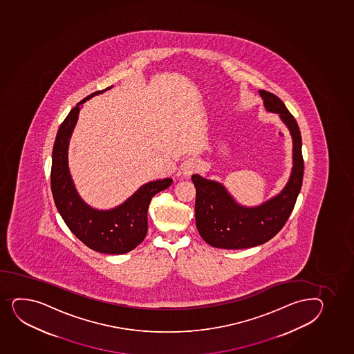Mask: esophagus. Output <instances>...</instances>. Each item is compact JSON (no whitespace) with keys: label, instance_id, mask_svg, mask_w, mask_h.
I'll list each match as a JSON object with an SVG mask.
<instances>
[{"label":"esophagus","instance_id":"esophagus-1","mask_svg":"<svg viewBox=\"0 0 354 354\" xmlns=\"http://www.w3.org/2000/svg\"><path fill=\"white\" fill-rule=\"evenodd\" d=\"M198 168H200V162H198V160L194 159V158L185 160L183 164H181V171L187 178H189L190 175L194 174Z\"/></svg>","mask_w":354,"mask_h":354}]
</instances>
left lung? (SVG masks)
I'll list each match as a JSON object with an SVG mask.
<instances>
[{"instance_id":"8db88e82","label":"left lung","mask_w":354,"mask_h":354,"mask_svg":"<svg viewBox=\"0 0 354 354\" xmlns=\"http://www.w3.org/2000/svg\"><path fill=\"white\" fill-rule=\"evenodd\" d=\"M259 92L266 110L277 113L289 129L292 138V171L281 193L255 207L240 205L218 181L192 175L196 189V227L202 239L214 248L247 249L271 240L286 225L301 192L304 161L298 124L277 95L264 90Z\"/></svg>"}]
</instances>
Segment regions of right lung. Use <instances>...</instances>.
<instances>
[{"mask_svg": "<svg viewBox=\"0 0 354 354\" xmlns=\"http://www.w3.org/2000/svg\"><path fill=\"white\" fill-rule=\"evenodd\" d=\"M97 91L80 100L62 122L53 144L51 190L55 205L68 229L92 250L122 255L133 250L147 234V210L154 195L171 186L173 180L145 183L126 201L111 209H95L77 192L68 169V144L78 120L80 109Z\"/></svg>", "mask_w": 354, "mask_h": 354, "instance_id": "add662e5", "label": "right lung"}]
</instances>
